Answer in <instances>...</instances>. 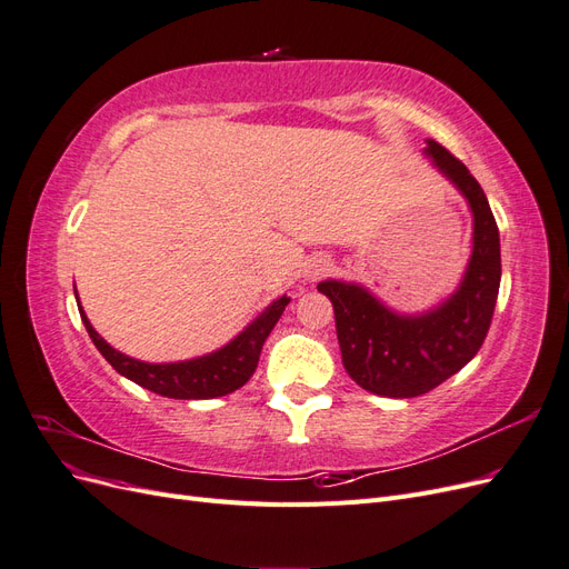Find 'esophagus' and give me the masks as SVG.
I'll return each mask as SVG.
<instances>
[{"mask_svg":"<svg viewBox=\"0 0 569 569\" xmlns=\"http://www.w3.org/2000/svg\"><path fill=\"white\" fill-rule=\"evenodd\" d=\"M332 270V261L330 258H325V256H318V258H311V261L306 263V278L308 280H320V278H325L327 272Z\"/></svg>","mask_w":569,"mask_h":569,"instance_id":"obj_1","label":"esophagus"}]
</instances>
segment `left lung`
Masks as SVG:
<instances>
[{
    "label": "left lung",
    "mask_w": 569,
    "mask_h": 569,
    "mask_svg": "<svg viewBox=\"0 0 569 569\" xmlns=\"http://www.w3.org/2000/svg\"><path fill=\"white\" fill-rule=\"evenodd\" d=\"M425 153L468 199L475 220L472 256L456 295L435 311L401 316L360 284H318L335 308L343 368L358 387L389 399L422 396L470 363L487 339L501 284V242L485 189L439 142L429 140Z\"/></svg>",
    "instance_id": "obj_1"
}]
</instances>
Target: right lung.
Segmentation results:
<instances>
[{"label": "right lung", "instance_id": "add662e5", "mask_svg": "<svg viewBox=\"0 0 569 569\" xmlns=\"http://www.w3.org/2000/svg\"><path fill=\"white\" fill-rule=\"evenodd\" d=\"M287 303L289 299L280 297L278 301H272L242 335H237L228 347L201 358L180 360V363H144V360H137L116 351L111 343H107L97 335L88 316H84L82 306L78 308L84 322V330H88L94 347L109 360L116 372L159 396L189 401L216 399V396H226L239 387H244L258 366V356H261L268 335L272 332L274 322L280 320Z\"/></svg>", "mask_w": 569, "mask_h": 569}]
</instances>
